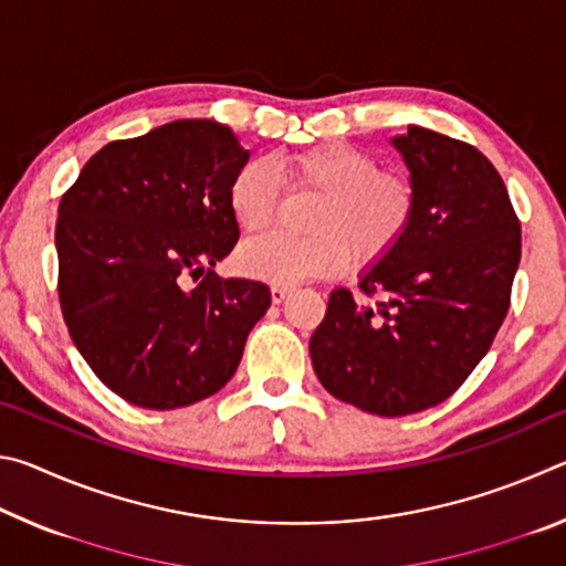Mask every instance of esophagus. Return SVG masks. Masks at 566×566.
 <instances>
[{
    "mask_svg": "<svg viewBox=\"0 0 566 566\" xmlns=\"http://www.w3.org/2000/svg\"><path fill=\"white\" fill-rule=\"evenodd\" d=\"M290 294H292V286H286V284H272V302H274V304H282Z\"/></svg>",
    "mask_w": 566,
    "mask_h": 566,
    "instance_id": "1",
    "label": "esophagus"
}]
</instances>
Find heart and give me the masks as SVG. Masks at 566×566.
Returning <instances> with one entry per match:
<instances>
[{"label": "heart", "instance_id": "obj_1", "mask_svg": "<svg viewBox=\"0 0 566 566\" xmlns=\"http://www.w3.org/2000/svg\"><path fill=\"white\" fill-rule=\"evenodd\" d=\"M294 189L322 191L310 237L270 234L239 252V270L276 284L329 276L349 264H371L407 234L417 197L409 181L379 169L359 147L329 142L280 161ZM282 181L272 161L252 159L229 181V209L247 234L270 229L280 212Z\"/></svg>", "mask_w": 566, "mask_h": 566}]
</instances>
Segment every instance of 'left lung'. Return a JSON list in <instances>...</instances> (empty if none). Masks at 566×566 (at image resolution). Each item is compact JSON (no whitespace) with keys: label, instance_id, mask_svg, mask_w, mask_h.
Masks as SVG:
<instances>
[{"label":"left lung","instance_id":"obj_1","mask_svg":"<svg viewBox=\"0 0 566 566\" xmlns=\"http://www.w3.org/2000/svg\"><path fill=\"white\" fill-rule=\"evenodd\" d=\"M391 145L409 169L415 217L359 274L367 300L342 286L329 294L310 354L329 395L405 417L452 397L490 352L510 310L522 229L476 147L415 124Z\"/></svg>","mask_w":566,"mask_h":566}]
</instances>
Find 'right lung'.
<instances>
[{
  "instance_id": "add662e5",
  "label": "right lung",
  "mask_w": 566,
  "mask_h": 566,
  "mask_svg": "<svg viewBox=\"0 0 566 566\" xmlns=\"http://www.w3.org/2000/svg\"><path fill=\"white\" fill-rule=\"evenodd\" d=\"M247 161L224 124L177 119L109 142L62 197L66 329L129 405L165 411L212 397L270 310V286L212 270L239 239L229 181Z\"/></svg>"
}]
</instances>
